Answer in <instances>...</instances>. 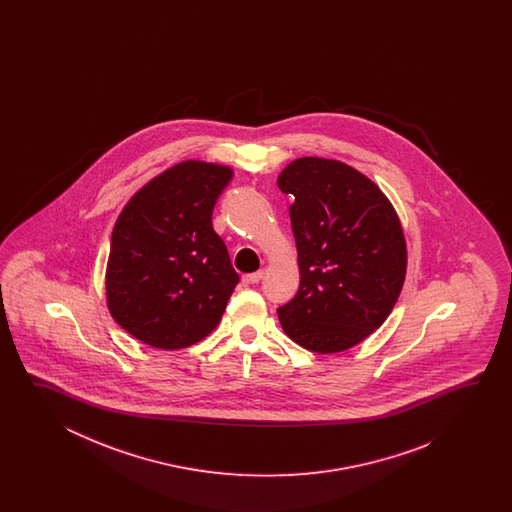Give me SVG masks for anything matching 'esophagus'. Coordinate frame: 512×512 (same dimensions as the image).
Listing matches in <instances>:
<instances>
[{"mask_svg": "<svg viewBox=\"0 0 512 512\" xmlns=\"http://www.w3.org/2000/svg\"><path fill=\"white\" fill-rule=\"evenodd\" d=\"M261 278H263V271L252 272V274H245V276H243V283L251 285V283L260 282Z\"/></svg>", "mask_w": 512, "mask_h": 512, "instance_id": "obj_1", "label": "esophagus"}]
</instances>
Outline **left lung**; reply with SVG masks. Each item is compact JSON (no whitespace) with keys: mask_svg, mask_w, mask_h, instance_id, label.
<instances>
[{"mask_svg":"<svg viewBox=\"0 0 512 512\" xmlns=\"http://www.w3.org/2000/svg\"><path fill=\"white\" fill-rule=\"evenodd\" d=\"M289 207L300 287L278 307L285 335L315 353H338L392 313L406 274V241L392 203L340 161L302 157L278 177Z\"/></svg>","mask_w":512,"mask_h":512,"instance_id":"1","label":"left lung"}]
</instances>
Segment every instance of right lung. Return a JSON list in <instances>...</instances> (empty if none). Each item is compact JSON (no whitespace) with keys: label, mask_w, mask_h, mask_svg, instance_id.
<instances>
[{"label":"right lung","mask_w":512,"mask_h":512,"mask_svg":"<svg viewBox=\"0 0 512 512\" xmlns=\"http://www.w3.org/2000/svg\"><path fill=\"white\" fill-rule=\"evenodd\" d=\"M232 170L185 161L131 197L111 234L106 294L122 329L161 349L210 335L240 282L212 227Z\"/></svg>","instance_id":"obj_1"}]
</instances>
